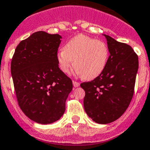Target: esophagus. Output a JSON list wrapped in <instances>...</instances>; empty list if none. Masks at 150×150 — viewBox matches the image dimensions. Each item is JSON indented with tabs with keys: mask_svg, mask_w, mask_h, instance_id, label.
Returning <instances> with one entry per match:
<instances>
[{
	"mask_svg": "<svg viewBox=\"0 0 150 150\" xmlns=\"http://www.w3.org/2000/svg\"><path fill=\"white\" fill-rule=\"evenodd\" d=\"M72 83H73V86L75 87V88H77V87H79V86L80 85V84H79V82L75 81H72Z\"/></svg>",
	"mask_w": 150,
	"mask_h": 150,
	"instance_id": "1",
	"label": "esophagus"
}]
</instances>
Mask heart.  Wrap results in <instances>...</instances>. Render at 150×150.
<instances>
[{"label": "heart", "instance_id": "heart-1", "mask_svg": "<svg viewBox=\"0 0 150 150\" xmlns=\"http://www.w3.org/2000/svg\"><path fill=\"white\" fill-rule=\"evenodd\" d=\"M109 54L105 42L85 35H79L68 41L63 50L57 53V59L64 73L69 72L74 60L77 74L86 80H92L104 71Z\"/></svg>", "mask_w": 150, "mask_h": 150}]
</instances>
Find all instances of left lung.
<instances>
[{
    "label": "left lung",
    "mask_w": 150,
    "mask_h": 150,
    "mask_svg": "<svg viewBox=\"0 0 150 150\" xmlns=\"http://www.w3.org/2000/svg\"><path fill=\"white\" fill-rule=\"evenodd\" d=\"M110 55L102 73L83 82L84 108L98 124L111 123L126 111L134 95L138 70V57L131 46L104 35Z\"/></svg>",
    "instance_id": "1"
}]
</instances>
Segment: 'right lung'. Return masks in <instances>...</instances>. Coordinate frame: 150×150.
<instances>
[{
  "label": "right lung",
  "mask_w": 150,
  "mask_h": 150,
  "mask_svg": "<svg viewBox=\"0 0 150 150\" xmlns=\"http://www.w3.org/2000/svg\"><path fill=\"white\" fill-rule=\"evenodd\" d=\"M61 38L58 34L35 32L18 44L11 61L19 107L31 120L42 125L62 117L72 90V81L57 62Z\"/></svg>",
  "instance_id": "1"
}]
</instances>
